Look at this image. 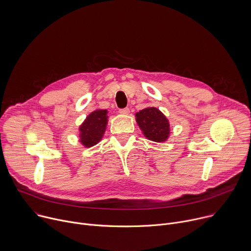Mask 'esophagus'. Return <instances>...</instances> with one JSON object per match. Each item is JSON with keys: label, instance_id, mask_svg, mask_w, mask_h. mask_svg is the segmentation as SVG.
<instances>
[{"label": "esophagus", "instance_id": "obj_1", "mask_svg": "<svg viewBox=\"0 0 251 251\" xmlns=\"http://www.w3.org/2000/svg\"><path fill=\"white\" fill-rule=\"evenodd\" d=\"M119 113L122 115H128L130 113V109L129 108H123L119 110Z\"/></svg>", "mask_w": 251, "mask_h": 251}]
</instances>
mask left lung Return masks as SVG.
I'll return each instance as SVG.
<instances>
[{"label": "left lung", "mask_w": 251, "mask_h": 251, "mask_svg": "<svg viewBox=\"0 0 251 251\" xmlns=\"http://www.w3.org/2000/svg\"><path fill=\"white\" fill-rule=\"evenodd\" d=\"M136 122L148 140L162 143L171 135L169 119L156 107H147L135 114Z\"/></svg>", "instance_id": "8db88e82"}]
</instances>
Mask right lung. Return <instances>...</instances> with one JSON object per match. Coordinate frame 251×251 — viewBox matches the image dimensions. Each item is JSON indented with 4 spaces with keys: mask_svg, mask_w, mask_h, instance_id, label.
Masks as SVG:
<instances>
[{
    "mask_svg": "<svg viewBox=\"0 0 251 251\" xmlns=\"http://www.w3.org/2000/svg\"><path fill=\"white\" fill-rule=\"evenodd\" d=\"M107 114L108 111L106 109H95L78 127L79 142L83 147H93L102 140L108 124Z\"/></svg>",
    "mask_w": 251,
    "mask_h": 251,
    "instance_id": "right-lung-1",
    "label": "right lung"
}]
</instances>
